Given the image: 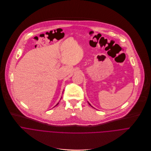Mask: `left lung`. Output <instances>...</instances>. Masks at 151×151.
<instances>
[{
    "label": "left lung",
    "instance_id": "left-lung-1",
    "mask_svg": "<svg viewBox=\"0 0 151 151\" xmlns=\"http://www.w3.org/2000/svg\"><path fill=\"white\" fill-rule=\"evenodd\" d=\"M88 104H89V105H90V104H89V103H88Z\"/></svg>",
    "mask_w": 151,
    "mask_h": 151
}]
</instances>
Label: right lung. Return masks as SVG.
Segmentation results:
<instances>
[{
    "label": "right lung",
    "mask_w": 151,
    "mask_h": 151,
    "mask_svg": "<svg viewBox=\"0 0 151 151\" xmlns=\"http://www.w3.org/2000/svg\"><path fill=\"white\" fill-rule=\"evenodd\" d=\"M58 104H59V103H58V104H56V105H58Z\"/></svg>",
    "instance_id": "right-lung-1"
}]
</instances>
